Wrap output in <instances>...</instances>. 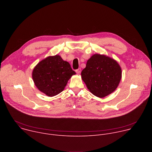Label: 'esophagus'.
Returning <instances> with one entry per match:
<instances>
[{"mask_svg": "<svg viewBox=\"0 0 152 152\" xmlns=\"http://www.w3.org/2000/svg\"><path fill=\"white\" fill-rule=\"evenodd\" d=\"M76 72L77 74H80L81 72V69H78L77 70H76Z\"/></svg>", "mask_w": 152, "mask_h": 152, "instance_id": "34e87169", "label": "esophagus"}]
</instances>
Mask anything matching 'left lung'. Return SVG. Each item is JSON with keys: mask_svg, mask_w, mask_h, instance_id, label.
<instances>
[{"mask_svg": "<svg viewBox=\"0 0 152 152\" xmlns=\"http://www.w3.org/2000/svg\"><path fill=\"white\" fill-rule=\"evenodd\" d=\"M121 73L115 60L106 55L94 54L87 61L81 76L89 91L103 98L116 90L121 79Z\"/></svg>", "mask_w": 152, "mask_h": 152, "instance_id": "1", "label": "left lung"}]
</instances>
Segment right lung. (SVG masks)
<instances>
[{"mask_svg": "<svg viewBox=\"0 0 152 152\" xmlns=\"http://www.w3.org/2000/svg\"><path fill=\"white\" fill-rule=\"evenodd\" d=\"M75 74L70 64L56 55L41 61L33 70L32 79L40 91L53 97L64 90L68 80Z\"/></svg>", "mask_w": 152, "mask_h": 152, "instance_id": "obj_1", "label": "right lung"}]
</instances>
